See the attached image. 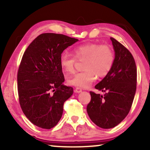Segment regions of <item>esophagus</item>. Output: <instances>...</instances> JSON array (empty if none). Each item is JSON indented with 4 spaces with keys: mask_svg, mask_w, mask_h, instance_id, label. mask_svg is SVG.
I'll return each mask as SVG.
<instances>
[{
    "mask_svg": "<svg viewBox=\"0 0 150 150\" xmlns=\"http://www.w3.org/2000/svg\"><path fill=\"white\" fill-rule=\"evenodd\" d=\"M74 91L76 92V93H81V92H82V89H81V88L76 87V89H75Z\"/></svg>",
    "mask_w": 150,
    "mask_h": 150,
    "instance_id": "1",
    "label": "esophagus"
}]
</instances>
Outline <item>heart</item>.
<instances>
[{"mask_svg": "<svg viewBox=\"0 0 150 150\" xmlns=\"http://www.w3.org/2000/svg\"><path fill=\"white\" fill-rule=\"evenodd\" d=\"M72 53L73 56L61 54L59 64L65 73L72 74L75 71L76 60L85 61V71L76 74L67 81L69 85L79 88L89 87L96 80V76L99 78L106 76L114 65V52L107 45L87 43L74 47Z\"/></svg>", "mask_w": 150, "mask_h": 150, "instance_id": "b5f03b06", "label": "heart"}]
</instances>
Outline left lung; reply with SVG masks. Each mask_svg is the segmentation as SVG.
<instances>
[{
	"instance_id": "8db88e82",
	"label": "left lung",
	"mask_w": 150,
	"mask_h": 150,
	"mask_svg": "<svg viewBox=\"0 0 150 150\" xmlns=\"http://www.w3.org/2000/svg\"><path fill=\"white\" fill-rule=\"evenodd\" d=\"M110 40L115 55L114 65L95 86L105 94L90 91L91 101L87 106L91 120L104 129L114 128L124 120L132 106L137 89V66L132 54L115 39L110 38Z\"/></svg>"
}]
</instances>
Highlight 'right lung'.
<instances>
[{
	"label": "right lung",
	"mask_w": 150,
	"mask_h": 150,
	"mask_svg": "<svg viewBox=\"0 0 150 150\" xmlns=\"http://www.w3.org/2000/svg\"><path fill=\"white\" fill-rule=\"evenodd\" d=\"M79 40L62 34L42 33L24 52L18 71L19 102L32 124L44 129L61 120L63 104L73 94L59 64L61 54Z\"/></svg>",
	"instance_id": "right-lung-1"
}]
</instances>
